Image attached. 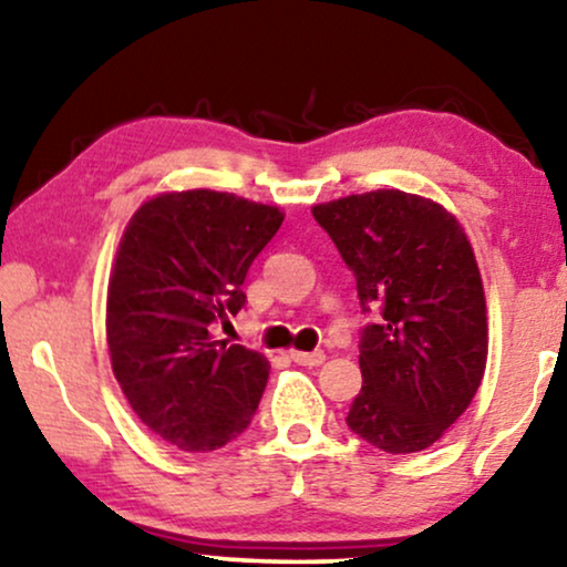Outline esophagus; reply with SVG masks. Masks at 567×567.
Listing matches in <instances>:
<instances>
[{
  "instance_id": "1",
  "label": "esophagus",
  "mask_w": 567,
  "mask_h": 567,
  "mask_svg": "<svg viewBox=\"0 0 567 567\" xmlns=\"http://www.w3.org/2000/svg\"><path fill=\"white\" fill-rule=\"evenodd\" d=\"M291 361L299 363V367H320V363L324 361V353L322 351H312V353L293 351L291 353Z\"/></svg>"
}]
</instances>
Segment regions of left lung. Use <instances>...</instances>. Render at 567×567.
I'll list each match as a JSON object with an SVG mask.
<instances>
[{
    "label": "left lung",
    "mask_w": 567,
    "mask_h": 567,
    "mask_svg": "<svg viewBox=\"0 0 567 567\" xmlns=\"http://www.w3.org/2000/svg\"><path fill=\"white\" fill-rule=\"evenodd\" d=\"M355 276L361 392L348 429L386 454H413L460 417L483 382L485 293L470 239L444 206L371 190L312 208Z\"/></svg>",
    "instance_id": "8db88e82"
}]
</instances>
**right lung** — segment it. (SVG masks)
I'll return each instance as SVG.
<instances>
[{"label":"right lung","mask_w":567,"mask_h":567,"mask_svg":"<svg viewBox=\"0 0 567 567\" xmlns=\"http://www.w3.org/2000/svg\"><path fill=\"white\" fill-rule=\"evenodd\" d=\"M284 214L235 193H162L128 221L107 286L113 374L146 429L214 452L250 425L270 363L214 340L245 307L243 284Z\"/></svg>","instance_id":"obj_1"}]
</instances>
